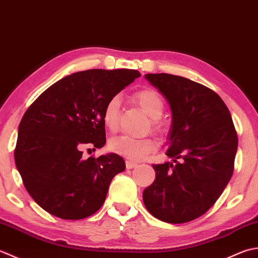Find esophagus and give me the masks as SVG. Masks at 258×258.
<instances>
[{"mask_svg": "<svg viewBox=\"0 0 258 258\" xmlns=\"http://www.w3.org/2000/svg\"><path fill=\"white\" fill-rule=\"evenodd\" d=\"M137 165V162H134V161H130V160H127L125 161V167H127V169H133L134 167H136Z\"/></svg>", "mask_w": 258, "mask_h": 258, "instance_id": "esophagus-1", "label": "esophagus"}]
</instances>
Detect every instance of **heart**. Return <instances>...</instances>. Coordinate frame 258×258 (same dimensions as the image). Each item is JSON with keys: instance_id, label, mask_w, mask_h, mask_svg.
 <instances>
[{"instance_id": "obj_1", "label": "heart", "mask_w": 258, "mask_h": 258, "mask_svg": "<svg viewBox=\"0 0 258 258\" xmlns=\"http://www.w3.org/2000/svg\"><path fill=\"white\" fill-rule=\"evenodd\" d=\"M135 101L143 108L151 119H154V125L158 128V119L164 113V100L160 94L154 89L145 88L135 92ZM120 104L121 100L119 96L110 98L102 111V121L110 131H115L119 124ZM158 145L152 138L137 139L128 136H120L110 140L109 148L115 154H119L130 160H143L151 152H154Z\"/></svg>"}]
</instances>
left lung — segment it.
<instances>
[{
  "mask_svg": "<svg viewBox=\"0 0 258 258\" xmlns=\"http://www.w3.org/2000/svg\"><path fill=\"white\" fill-rule=\"evenodd\" d=\"M145 78L170 106L166 155L176 164L152 165L156 179L144 190V204L162 222H190L216 203L232 178L238 146L232 115L222 98L201 83L168 73Z\"/></svg>",
  "mask_w": 258,
  "mask_h": 258,
  "instance_id": "left-lung-1",
  "label": "left lung"
}]
</instances>
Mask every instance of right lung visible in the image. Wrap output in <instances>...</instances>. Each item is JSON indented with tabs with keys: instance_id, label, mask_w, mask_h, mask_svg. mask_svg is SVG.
<instances>
[{
	"instance_id": "right-lung-1",
	"label": "right lung",
	"mask_w": 258,
	"mask_h": 258,
	"mask_svg": "<svg viewBox=\"0 0 258 258\" xmlns=\"http://www.w3.org/2000/svg\"><path fill=\"white\" fill-rule=\"evenodd\" d=\"M137 70L92 69L62 78L41 93L19 125L14 159L24 187L45 212L83 219L100 209L112 178L125 169L117 154L82 158L102 148L108 100L139 78Z\"/></svg>"
}]
</instances>
